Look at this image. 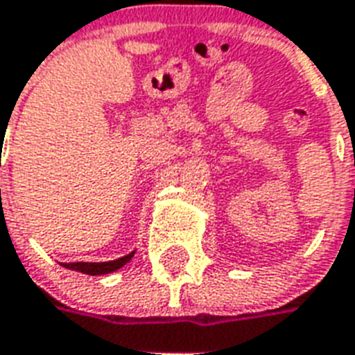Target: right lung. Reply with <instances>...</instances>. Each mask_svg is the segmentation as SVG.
I'll use <instances>...</instances> for the list:
<instances>
[{
	"label": "right lung",
	"instance_id": "1",
	"mask_svg": "<svg viewBox=\"0 0 355 355\" xmlns=\"http://www.w3.org/2000/svg\"><path fill=\"white\" fill-rule=\"evenodd\" d=\"M135 250L130 252L124 258L112 259V261H101V263H88V261H77V263H62L65 269H71V271L84 272V275H90V277H97V275H109V272H114L118 269H122L131 258H133Z\"/></svg>",
	"mask_w": 355,
	"mask_h": 355
}]
</instances>
